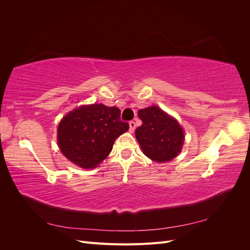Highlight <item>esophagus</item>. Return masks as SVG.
Masks as SVG:
<instances>
[{
  "mask_svg": "<svg viewBox=\"0 0 250 250\" xmlns=\"http://www.w3.org/2000/svg\"><path fill=\"white\" fill-rule=\"evenodd\" d=\"M134 129H135V123L133 122V121H130V122H129V131L133 132Z\"/></svg>",
  "mask_w": 250,
  "mask_h": 250,
  "instance_id": "1",
  "label": "esophagus"
}]
</instances>
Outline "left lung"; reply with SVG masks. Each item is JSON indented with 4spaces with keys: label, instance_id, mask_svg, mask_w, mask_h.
Masks as SVG:
<instances>
[{
    "label": "left lung",
    "instance_id": "1",
    "mask_svg": "<svg viewBox=\"0 0 250 250\" xmlns=\"http://www.w3.org/2000/svg\"><path fill=\"white\" fill-rule=\"evenodd\" d=\"M143 124L135 130L144 154L157 163H166L176 157L183 148L185 132L173 117L157 106L140 109Z\"/></svg>",
    "mask_w": 250,
    "mask_h": 250
}]
</instances>
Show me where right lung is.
Segmentation results:
<instances>
[{
  "instance_id": "1",
  "label": "right lung",
  "mask_w": 250,
  "mask_h": 250,
  "mask_svg": "<svg viewBox=\"0 0 250 250\" xmlns=\"http://www.w3.org/2000/svg\"><path fill=\"white\" fill-rule=\"evenodd\" d=\"M120 115L118 107L103 104L82 105L70 111L58 125L60 151L80 168H96L111 152L117 138L129 128Z\"/></svg>"
}]
</instances>
